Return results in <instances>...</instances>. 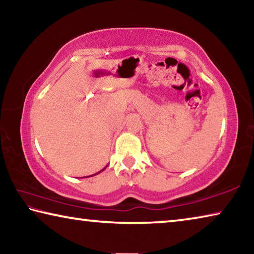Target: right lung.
Masks as SVG:
<instances>
[{
    "label": "right lung",
    "instance_id": "obj_1",
    "mask_svg": "<svg viewBox=\"0 0 254 254\" xmlns=\"http://www.w3.org/2000/svg\"><path fill=\"white\" fill-rule=\"evenodd\" d=\"M107 167V166H106ZM106 167H105V168H106ZM105 168H103L101 171H98V173H96V174H94V175H92V176H95V175H97V174H100V173H102V171L103 170H105ZM87 177H91V176H87Z\"/></svg>",
    "mask_w": 254,
    "mask_h": 254
}]
</instances>
